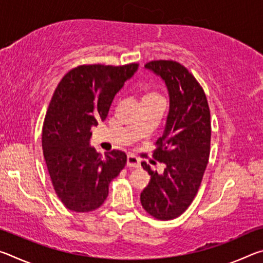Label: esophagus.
I'll return each mask as SVG.
<instances>
[{"label": "esophagus", "mask_w": 263, "mask_h": 263, "mask_svg": "<svg viewBox=\"0 0 263 263\" xmlns=\"http://www.w3.org/2000/svg\"><path fill=\"white\" fill-rule=\"evenodd\" d=\"M126 164L127 167H131V168H138L140 167V160L136 158L135 155H127V159H126Z\"/></svg>", "instance_id": "esophagus-1"}]
</instances>
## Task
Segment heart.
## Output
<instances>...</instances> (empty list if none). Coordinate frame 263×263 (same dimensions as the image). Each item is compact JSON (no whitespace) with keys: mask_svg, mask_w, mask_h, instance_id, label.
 <instances>
[{"mask_svg":"<svg viewBox=\"0 0 263 263\" xmlns=\"http://www.w3.org/2000/svg\"><path fill=\"white\" fill-rule=\"evenodd\" d=\"M160 96L154 91H146L144 95H142V102L144 101H152V100H158Z\"/></svg>","mask_w":263,"mask_h":263,"instance_id":"heart-1","label":"heart"}]
</instances>
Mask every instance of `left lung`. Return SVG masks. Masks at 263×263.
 <instances>
[{
  "instance_id": "obj_1",
  "label": "left lung",
  "mask_w": 263,
  "mask_h": 263,
  "mask_svg": "<svg viewBox=\"0 0 263 263\" xmlns=\"http://www.w3.org/2000/svg\"><path fill=\"white\" fill-rule=\"evenodd\" d=\"M145 68L166 83L169 112L163 135L155 142L157 149L153 152V158L166 168L158 174L141 162L151 180L141 191L140 202L152 217L171 220L189 208L201 185L210 155V109L201 84L183 65L154 60Z\"/></svg>"
}]
</instances>
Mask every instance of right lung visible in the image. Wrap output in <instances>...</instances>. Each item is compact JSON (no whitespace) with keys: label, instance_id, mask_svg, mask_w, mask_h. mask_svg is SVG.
Here are the masks:
<instances>
[{"label":"right lung","instance_id":"right-lung-1","mask_svg":"<svg viewBox=\"0 0 263 263\" xmlns=\"http://www.w3.org/2000/svg\"><path fill=\"white\" fill-rule=\"evenodd\" d=\"M139 65H82L65 75L48 105L42 146L53 188L75 212L100 208L109 184L125 167L126 154L114 149L104 157L90 147L91 127L104 121L114 97Z\"/></svg>","mask_w":263,"mask_h":263}]
</instances>
